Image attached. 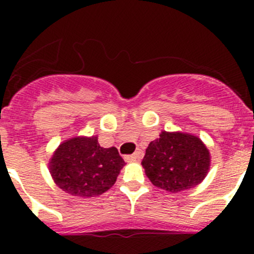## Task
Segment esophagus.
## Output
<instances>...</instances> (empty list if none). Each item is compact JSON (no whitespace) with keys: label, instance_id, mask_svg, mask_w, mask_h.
<instances>
[{"label":"esophagus","instance_id":"obj_1","mask_svg":"<svg viewBox=\"0 0 254 254\" xmlns=\"http://www.w3.org/2000/svg\"><path fill=\"white\" fill-rule=\"evenodd\" d=\"M141 157H142V151L137 150L136 152L132 153V155L125 156V161H127V162H135V161L141 160Z\"/></svg>","mask_w":254,"mask_h":254}]
</instances>
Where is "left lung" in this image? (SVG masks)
<instances>
[{
	"label": "left lung",
	"mask_w": 254,
	"mask_h": 254,
	"mask_svg": "<svg viewBox=\"0 0 254 254\" xmlns=\"http://www.w3.org/2000/svg\"><path fill=\"white\" fill-rule=\"evenodd\" d=\"M141 165L153 186L178 193L201 183L210 168V153L198 136L162 131L146 148Z\"/></svg>",
	"instance_id": "8db88e82"
}]
</instances>
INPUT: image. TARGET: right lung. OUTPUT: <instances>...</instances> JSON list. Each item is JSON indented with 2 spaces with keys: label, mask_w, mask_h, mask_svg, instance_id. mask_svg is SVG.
<instances>
[{
  "label": "right lung",
  "mask_w": 254,
  "mask_h": 254,
  "mask_svg": "<svg viewBox=\"0 0 254 254\" xmlns=\"http://www.w3.org/2000/svg\"><path fill=\"white\" fill-rule=\"evenodd\" d=\"M124 165L117 147H101L97 136H79L66 140L56 148L49 170L64 191L89 198L108 190Z\"/></svg>",
  "instance_id": "add662e5"
}]
</instances>
